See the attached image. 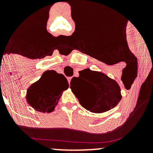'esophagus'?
Listing matches in <instances>:
<instances>
[{
    "mask_svg": "<svg viewBox=\"0 0 153 153\" xmlns=\"http://www.w3.org/2000/svg\"><path fill=\"white\" fill-rule=\"evenodd\" d=\"M71 77H69V78H68V82H69V84L71 83Z\"/></svg>",
    "mask_w": 153,
    "mask_h": 153,
    "instance_id": "34e87169",
    "label": "esophagus"
}]
</instances>
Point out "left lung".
Listing matches in <instances>:
<instances>
[{
	"mask_svg": "<svg viewBox=\"0 0 153 153\" xmlns=\"http://www.w3.org/2000/svg\"><path fill=\"white\" fill-rule=\"evenodd\" d=\"M71 88L80 105L93 113H103L114 108L122 99L117 82L104 73L89 68L71 80Z\"/></svg>",
	"mask_w": 153,
	"mask_h": 153,
	"instance_id": "8db88e82",
	"label": "left lung"
}]
</instances>
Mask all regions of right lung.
Wrapping results in <instances>:
<instances>
[{
    "instance_id": "obj_1",
    "label": "right lung",
    "mask_w": 153,
    "mask_h": 153,
    "mask_svg": "<svg viewBox=\"0 0 153 153\" xmlns=\"http://www.w3.org/2000/svg\"><path fill=\"white\" fill-rule=\"evenodd\" d=\"M68 87V80L62 74L54 71H47L39 80L29 87L26 98L34 110L50 113L54 110L63 91Z\"/></svg>"
}]
</instances>
